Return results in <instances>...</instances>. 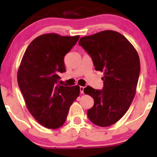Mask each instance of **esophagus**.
<instances>
[{
	"label": "esophagus",
	"instance_id": "obj_1",
	"mask_svg": "<svg viewBox=\"0 0 157 157\" xmlns=\"http://www.w3.org/2000/svg\"><path fill=\"white\" fill-rule=\"evenodd\" d=\"M80 91L81 94L84 93V87H83V86H80Z\"/></svg>",
	"mask_w": 157,
	"mask_h": 157
}]
</instances>
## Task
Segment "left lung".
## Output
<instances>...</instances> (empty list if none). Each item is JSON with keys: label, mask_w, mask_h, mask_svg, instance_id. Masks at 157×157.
<instances>
[{"label": "left lung", "mask_w": 157, "mask_h": 157, "mask_svg": "<svg viewBox=\"0 0 157 157\" xmlns=\"http://www.w3.org/2000/svg\"><path fill=\"white\" fill-rule=\"evenodd\" d=\"M79 45L91 56L95 69L104 72L102 90L84 89L94 101L88 117L100 127L113 125L128 110L136 94L140 72L137 52L125 37L112 30L81 37Z\"/></svg>", "instance_id": "obj_1"}]
</instances>
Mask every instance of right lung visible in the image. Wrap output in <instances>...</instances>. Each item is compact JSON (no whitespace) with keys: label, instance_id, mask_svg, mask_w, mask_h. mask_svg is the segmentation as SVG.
I'll return each mask as SVG.
<instances>
[{"label":"right lung","instance_id":"obj_1","mask_svg":"<svg viewBox=\"0 0 157 157\" xmlns=\"http://www.w3.org/2000/svg\"><path fill=\"white\" fill-rule=\"evenodd\" d=\"M80 36L40 35L27 47L17 71V82L29 111L40 125L56 129L63 125L80 86L59 85L66 71L64 57Z\"/></svg>","mask_w":157,"mask_h":157}]
</instances>
